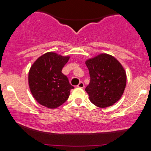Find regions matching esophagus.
I'll return each instance as SVG.
<instances>
[{
	"label": "esophagus",
	"instance_id": "34e87169",
	"mask_svg": "<svg viewBox=\"0 0 151 151\" xmlns=\"http://www.w3.org/2000/svg\"><path fill=\"white\" fill-rule=\"evenodd\" d=\"M77 87L80 88H84V83L83 82H80L78 85H77Z\"/></svg>",
	"mask_w": 151,
	"mask_h": 151
}]
</instances>
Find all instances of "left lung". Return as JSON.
Returning <instances> with one entry per match:
<instances>
[{"label": "left lung", "mask_w": 151, "mask_h": 151, "mask_svg": "<svg viewBox=\"0 0 151 151\" xmlns=\"http://www.w3.org/2000/svg\"><path fill=\"white\" fill-rule=\"evenodd\" d=\"M90 83L86 88L91 102L99 108L116 103L126 86V73L120 63L111 55L101 54L86 61Z\"/></svg>", "instance_id": "8db88e82"}]
</instances>
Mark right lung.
<instances>
[{
	"label": "right lung",
	"mask_w": 151,
	"mask_h": 151,
	"mask_svg": "<svg viewBox=\"0 0 151 151\" xmlns=\"http://www.w3.org/2000/svg\"><path fill=\"white\" fill-rule=\"evenodd\" d=\"M69 57L48 52L40 56L31 67L29 86L32 96L40 105L56 108L68 99L74 88L62 73Z\"/></svg>",
	"instance_id": "add662e5"
}]
</instances>
